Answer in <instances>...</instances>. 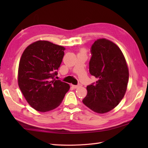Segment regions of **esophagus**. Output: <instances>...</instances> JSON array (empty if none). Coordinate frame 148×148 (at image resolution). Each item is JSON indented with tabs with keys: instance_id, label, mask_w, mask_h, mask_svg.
Wrapping results in <instances>:
<instances>
[{
	"instance_id": "esophagus-1",
	"label": "esophagus",
	"mask_w": 148,
	"mask_h": 148,
	"mask_svg": "<svg viewBox=\"0 0 148 148\" xmlns=\"http://www.w3.org/2000/svg\"><path fill=\"white\" fill-rule=\"evenodd\" d=\"M81 86V84H78V85H74V84H72V86L74 88H77L78 87H79Z\"/></svg>"
}]
</instances>
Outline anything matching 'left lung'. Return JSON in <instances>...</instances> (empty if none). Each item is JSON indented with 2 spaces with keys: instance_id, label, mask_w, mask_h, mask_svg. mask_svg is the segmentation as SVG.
<instances>
[{
  "instance_id": "1",
  "label": "left lung",
  "mask_w": 148,
  "mask_h": 148,
  "mask_svg": "<svg viewBox=\"0 0 148 148\" xmlns=\"http://www.w3.org/2000/svg\"><path fill=\"white\" fill-rule=\"evenodd\" d=\"M91 52L89 71L97 81L87 86V95L83 102L93 111L103 114L116 108L123 98L129 71L121 50L111 40L97 39Z\"/></svg>"
}]
</instances>
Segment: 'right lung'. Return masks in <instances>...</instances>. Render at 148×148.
<instances>
[{
	"mask_svg": "<svg viewBox=\"0 0 148 148\" xmlns=\"http://www.w3.org/2000/svg\"><path fill=\"white\" fill-rule=\"evenodd\" d=\"M65 48L47 40H37L22 53L18 72V83L29 104L45 112L62 103L70 86L55 76L62 62Z\"/></svg>",
	"mask_w": 148,
	"mask_h": 148,
	"instance_id": "right-lung-1",
	"label": "right lung"
}]
</instances>
